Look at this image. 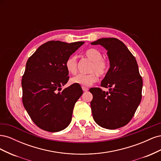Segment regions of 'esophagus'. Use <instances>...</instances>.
Segmentation results:
<instances>
[{
  "instance_id": "34e87169",
  "label": "esophagus",
  "mask_w": 161,
  "mask_h": 161,
  "mask_svg": "<svg viewBox=\"0 0 161 161\" xmlns=\"http://www.w3.org/2000/svg\"><path fill=\"white\" fill-rule=\"evenodd\" d=\"M82 90H83V91H87L89 90V89L88 88H86V87H85V86H82Z\"/></svg>"
}]
</instances>
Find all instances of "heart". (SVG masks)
Instances as JSON below:
<instances>
[{"label":"heart","mask_w":161,"mask_h":161,"mask_svg":"<svg viewBox=\"0 0 161 161\" xmlns=\"http://www.w3.org/2000/svg\"><path fill=\"white\" fill-rule=\"evenodd\" d=\"M85 56L91 61L89 66V74H79L70 79L72 84L83 86H89L97 80V75L103 76L107 74L109 69L108 60L103 58V54L96 48H90L84 53ZM65 68L70 74H75L77 71V59L75 55L67 58L65 62Z\"/></svg>","instance_id":"heart-1"}]
</instances>
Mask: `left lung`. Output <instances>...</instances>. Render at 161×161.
I'll list each match as a JSON object with an SVG mask.
<instances>
[{
  "instance_id": "8db88e82",
  "label": "left lung",
  "mask_w": 161,
  "mask_h": 161,
  "mask_svg": "<svg viewBox=\"0 0 161 161\" xmlns=\"http://www.w3.org/2000/svg\"><path fill=\"white\" fill-rule=\"evenodd\" d=\"M92 45H101L108 50L110 68L101 86L89 89L92 94V114L101 127L114 130L128 124L142 99V78L137 62L124 43L114 37L101 38Z\"/></svg>"
}]
</instances>
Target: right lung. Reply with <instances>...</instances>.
<instances>
[{"label":"right lung","mask_w":161,"mask_h":161,"mask_svg":"<svg viewBox=\"0 0 161 161\" xmlns=\"http://www.w3.org/2000/svg\"><path fill=\"white\" fill-rule=\"evenodd\" d=\"M84 43L49 41L29 58L21 80L22 101L32 121L43 130L56 132L70 123L83 91L75 84L61 91L69 79L65 62Z\"/></svg>","instance_id":"obj_1"}]
</instances>
